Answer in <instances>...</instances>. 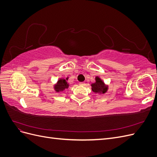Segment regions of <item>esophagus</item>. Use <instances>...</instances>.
<instances>
[{
  "label": "esophagus",
  "mask_w": 157,
  "mask_h": 157,
  "mask_svg": "<svg viewBox=\"0 0 157 157\" xmlns=\"http://www.w3.org/2000/svg\"><path fill=\"white\" fill-rule=\"evenodd\" d=\"M79 85H80V86H85L86 84H85L84 82H79Z\"/></svg>",
  "instance_id": "esophagus-1"
}]
</instances>
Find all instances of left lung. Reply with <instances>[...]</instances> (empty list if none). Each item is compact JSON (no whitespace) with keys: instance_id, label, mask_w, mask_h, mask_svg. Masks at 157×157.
<instances>
[{"instance_id":"8db88e82","label":"left lung","mask_w":157,"mask_h":157,"mask_svg":"<svg viewBox=\"0 0 157 157\" xmlns=\"http://www.w3.org/2000/svg\"><path fill=\"white\" fill-rule=\"evenodd\" d=\"M96 82L91 84L92 91L95 93L105 94L108 90L107 86L105 84L103 80L98 77H96Z\"/></svg>"}]
</instances>
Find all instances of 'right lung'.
<instances>
[{
	"label": "right lung",
	"mask_w": 157,
	"mask_h": 157,
	"mask_svg": "<svg viewBox=\"0 0 157 157\" xmlns=\"http://www.w3.org/2000/svg\"><path fill=\"white\" fill-rule=\"evenodd\" d=\"M67 78L66 80H67ZM66 80L64 78H59L58 82H57L56 84L54 86V90H56V92H62L63 90L67 89L69 86V84L66 81Z\"/></svg>",
	"instance_id": "add662e5"
}]
</instances>
